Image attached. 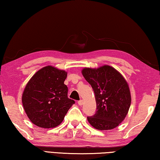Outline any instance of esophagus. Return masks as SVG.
I'll return each mask as SVG.
<instances>
[{
	"instance_id": "1",
	"label": "esophagus",
	"mask_w": 160,
	"mask_h": 160,
	"mask_svg": "<svg viewBox=\"0 0 160 160\" xmlns=\"http://www.w3.org/2000/svg\"><path fill=\"white\" fill-rule=\"evenodd\" d=\"M78 104L79 105V106H82V105L83 104V100H80L78 101Z\"/></svg>"
}]
</instances>
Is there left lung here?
<instances>
[{
    "instance_id": "8db88e82",
    "label": "left lung",
    "mask_w": 160,
    "mask_h": 160,
    "mask_svg": "<svg viewBox=\"0 0 160 160\" xmlns=\"http://www.w3.org/2000/svg\"><path fill=\"white\" fill-rule=\"evenodd\" d=\"M82 74L95 93L96 112L87 117L96 129L116 128L127 116L131 103L128 83L113 67L105 65L98 69L84 68Z\"/></svg>"
}]
</instances>
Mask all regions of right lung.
<instances>
[{
  "label": "right lung",
  "mask_w": 160,
  "mask_h": 160,
  "mask_svg": "<svg viewBox=\"0 0 160 160\" xmlns=\"http://www.w3.org/2000/svg\"><path fill=\"white\" fill-rule=\"evenodd\" d=\"M67 73L52 66L39 70L30 78L22 93V102L29 119L37 126L54 128L63 121L75 101L68 98L64 82Z\"/></svg>",
  "instance_id": "obj_1"
}]
</instances>
